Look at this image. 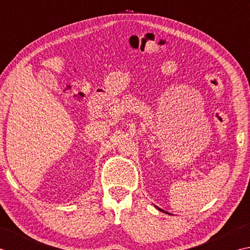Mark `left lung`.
<instances>
[{"label": "left lung", "mask_w": 250, "mask_h": 250, "mask_svg": "<svg viewBox=\"0 0 250 250\" xmlns=\"http://www.w3.org/2000/svg\"><path fill=\"white\" fill-rule=\"evenodd\" d=\"M156 208H157V209H160L161 211H163V212H166L165 210H163V209H161V208H159V207H156ZM166 213H168V212H166Z\"/></svg>", "instance_id": "8db88e82"}]
</instances>
